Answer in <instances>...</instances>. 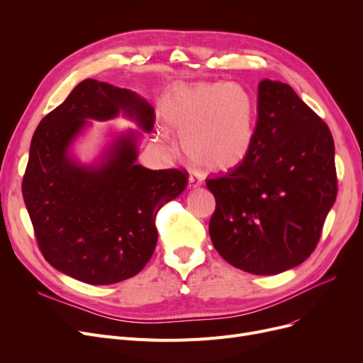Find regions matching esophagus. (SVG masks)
<instances>
[{
  "label": "esophagus",
  "mask_w": 363,
  "mask_h": 363,
  "mask_svg": "<svg viewBox=\"0 0 363 363\" xmlns=\"http://www.w3.org/2000/svg\"><path fill=\"white\" fill-rule=\"evenodd\" d=\"M201 185V179L200 178H197V177H194V175H189V178H188V188L191 189V188H197V186H200Z\"/></svg>",
  "instance_id": "obj_1"
}]
</instances>
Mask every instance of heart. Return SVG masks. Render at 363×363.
<instances>
[{"instance_id": "1", "label": "heart", "mask_w": 363, "mask_h": 363, "mask_svg": "<svg viewBox=\"0 0 363 363\" xmlns=\"http://www.w3.org/2000/svg\"><path fill=\"white\" fill-rule=\"evenodd\" d=\"M166 119L181 132V145L196 166L226 170L240 164L253 147L252 95L234 82L178 85L164 103Z\"/></svg>"}]
</instances>
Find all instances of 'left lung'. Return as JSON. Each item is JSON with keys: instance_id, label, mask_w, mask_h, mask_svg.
<instances>
[{"instance_id": "left-lung-1", "label": "left lung", "mask_w": 363, "mask_h": 363, "mask_svg": "<svg viewBox=\"0 0 363 363\" xmlns=\"http://www.w3.org/2000/svg\"><path fill=\"white\" fill-rule=\"evenodd\" d=\"M206 185L216 200L208 233L228 263L255 275L291 269L316 249L337 197L331 130L290 85L264 79L250 152Z\"/></svg>"}]
</instances>
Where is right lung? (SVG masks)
Segmentation results:
<instances>
[{"label":"right lung","mask_w":363,"mask_h":363,"mask_svg":"<svg viewBox=\"0 0 363 363\" xmlns=\"http://www.w3.org/2000/svg\"><path fill=\"white\" fill-rule=\"evenodd\" d=\"M119 110L145 130L155 125V111L137 94L95 79L76 85L38 125L22 182L45 260L92 285L116 284L144 268L156 249L159 211L188 184L186 170L137 164L132 132L114 144L101 167H81L67 159L86 119H111Z\"/></svg>","instance_id":"right-lung-1"}]
</instances>
